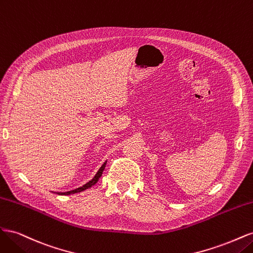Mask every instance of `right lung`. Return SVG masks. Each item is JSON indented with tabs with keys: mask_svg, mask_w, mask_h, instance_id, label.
<instances>
[{
	"mask_svg": "<svg viewBox=\"0 0 253 253\" xmlns=\"http://www.w3.org/2000/svg\"><path fill=\"white\" fill-rule=\"evenodd\" d=\"M106 163H108V162H105V163L100 167V169L98 170V172L96 173V175L94 176V177L91 178L88 182H86L85 185H83V186H81V187H79V188H77V189L67 191V192H55V193H57V194H59V195H70V194H75V193L81 192V191H84V190H86V189H88V188H90V187H93V186L95 185V183H97V181L99 180V178L101 177L102 172H103L104 168H105V166H106Z\"/></svg>",
	"mask_w": 253,
	"mask_h": 253,
	"instance_id": "1",
	"label": "right lung"
}]
</instances>
